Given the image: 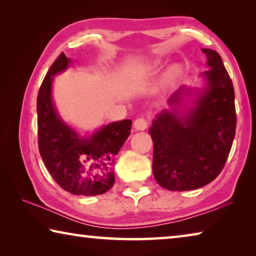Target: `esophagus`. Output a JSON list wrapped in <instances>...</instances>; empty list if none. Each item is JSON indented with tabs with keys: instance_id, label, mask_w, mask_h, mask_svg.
Here are the masks:
<instances>
[{
	"instance_id": "1",
	"label": "esophagus",
	"mask_w": 256,
	"mask_h": 256,
	"mask_svg": "<svg viewBox=\"0 0 256 256\" xmlns=\"http://www.w3.org/2000/svg\"><path fill=\"white\" fill-rule=\"evenodd\" d=\"M148 120L144 118H138L134 120V128H136V130H138V131H144V130L148 128Z\"/></svg>"
}]
</instances>
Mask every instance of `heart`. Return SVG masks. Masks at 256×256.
Masks as SVG:
<instances>
[{"instance_id": "b5f03b06", "label": "heart", "mask_w": 256, "mask_h": 256, "mask_svg": "<svg viewBox=\"0 0 256 256\" xmlns=\"http://www.w3.org/2000/svg\"><path fill=\"white\" fill-rule=\"evenodd\" d=\"M172 73H174V70H172V71H170V76L172 74Z\"/></svg>"}]
</instances>
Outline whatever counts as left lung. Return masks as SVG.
<instances>
[{
  "mask_svg": "<svg viewBox=\"0 0 256 256\" xmlns=\"http://www.w3.org/2000/svg\"><path fill=\"white\" fill-rule=\"evenodd\" d=\"M209 70L208 86L188 115L164 110L152 122L149 133L154 141L152 170L157 183L170 190H190L211 183L230 152L236 132L235 92L222 56L202 50ZM180 89L168 99L180 100Z\"/></svg>",
  "mask_w": 256,
  "mask_h": 256,
  "instance_id": "left-lung-1",
  "label": "left lung"
}]
</instances>
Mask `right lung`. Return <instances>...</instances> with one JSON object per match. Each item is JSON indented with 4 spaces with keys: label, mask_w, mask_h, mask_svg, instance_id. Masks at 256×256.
I'll return each mask as SVG.
<instances>
[{
    "label": "right lung",
    "mask_w": 256,
    "mask_h": 256,
    "mask_svg": "<svg viewBox=\"0 0 256 256\" xmlns=\"http://www.w3.org/2000/svg\"><path fill=\"white\" fill-rule=\"evenodd\" d=\"M68 63L60 53L38 92V148L50 174L64 190L74 196H99L115 183V156L131 133L132 120L108 124L88 138L78 136L56 114L50 96L53 76L66 70Z\"/></svg>",
    "instance_id": "obj_1"
}]
</instances>
